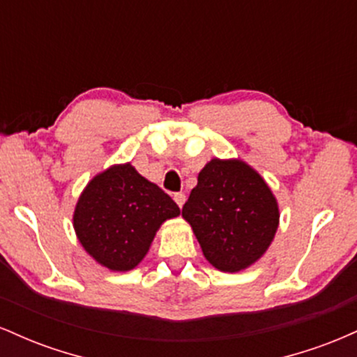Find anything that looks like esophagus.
Returning a JSON list of instances; mask_svg holds the SVG:
<instances>
[{"label": "esophagus", "mask_w": 357, "mask_h": 357, "mask_svg": "<svg viewBox=\"0 0 357 357\" xmlns=\"http://www.w3.org/2000/svg\"><path fill=\"white\" fill-rule=\"evenodd\" d=\"M174 202H176V204H178L179 208H183V204H184V202H186V195H184V192H174Z\"/></svg>", "instance_id": "1"}]
</instances>
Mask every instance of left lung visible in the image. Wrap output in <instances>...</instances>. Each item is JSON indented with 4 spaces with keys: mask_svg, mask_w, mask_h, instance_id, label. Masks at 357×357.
<instances>
[{
    "mask_svg": "<svg viewBox=\"0 0 357 357\" xmlns=\"http://www.w3.org/2000/svg\"><path fill=\"white\" fill-rule=\"evenodd\" d=\"M203 255L221 272H241L264 257L280 211L258 171L241 159L213 158L183 206Z\"/></svg>",
    "mask_w": 357,
    "mask_h": 357,
    "instance_id": "1",
    "label": "left lung"
}]
</instances>
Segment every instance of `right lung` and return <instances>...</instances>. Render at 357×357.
Here are the masks:
<instances>
[{"label":"right lung","instance_id":"obj_1","mask_svg":"<svg viewBox=\"0 0 357 357\" xmlns=\"http://www.w3.org/2000/svg\"><path fill=\"white\" fill-rule=\"evenodd\" d=\"M179 208L130 162L114 165L84 188L73 211V230L85 252L112 272L136 268L155 233Z\"/></svg>","mask_w":357,"mask_h":357}]
</instances>
